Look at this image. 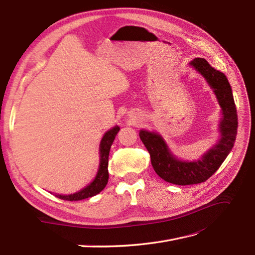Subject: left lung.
<instances>
[{
  "label": "left lung",
  "instance_id": "8db88e82",
  "mask_svg": "<svg viewBox=\"0 0 255 255\" xmlns=\"http://www.w3.org/2000/svg\"><path fill=\"white\" fill-rule=\"evenodd\" d=\"M190 64L213 88L222 108L223 117L220 123V141L204 154L201 160L184 162L177 160L172 156L166 142L156 132L146 130H140L139 132V137L150 154L154 171L164 181L179 186L201 183L208 180L232 150L238 130L237 108L231 86L226 75L211 67L204 58H194Z\"/></svg>",
  "mask_w": 255,
  "mask_h": 255
}]
</instances>
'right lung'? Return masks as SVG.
<instances>
[{"label":"right lung","instance_id":"obj_1","mask_svg":"<svg viewBox=\"0 0 255 255\" xmlns=\"http://www.w3.org/2000/svg\"><path fill=\"white\" fill-rule=\"evenodd\" d=\"M119 131V127L116 126L114 127L111 130L107 131L105 133V136L102 139L101 142V163H99V169L97 172V176L95 178V180L87 186L86 188H84L83 190L79 192H76L74 194H69V196H56L59 199H63V200H67V201H78V200H83V199H87L96 196L97 193L104 190V188L106 187V184L108 182V156H109V150H111V147L113 144V141L116 134Z\"/></svg>","mask_w":255,"mask_h":255}]
</instances>
